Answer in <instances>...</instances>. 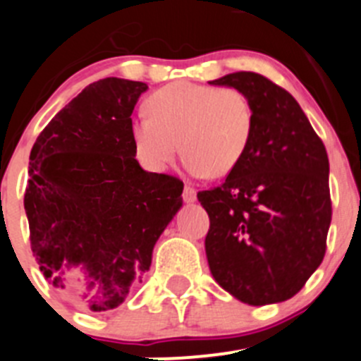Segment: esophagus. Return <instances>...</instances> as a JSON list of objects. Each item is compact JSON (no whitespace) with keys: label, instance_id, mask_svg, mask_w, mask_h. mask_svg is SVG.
Wrapping results in <instances>:
<instances>
[{"label":"esophagus","instance_id":"esophagus-1","mask_svg":"<svg viewBox=\"0 0 361 361\" xmlns=\"http://www.w3.org/2000/svg\"><path fill=\"white\" fill-rule=\"evenodd\" d=\"M182 198H184L185 203H192L196 200V191L192 188H189V185H185L184 191H182Z\"/></svg>","mask_w":361,"mask_h":361}]
</instances>
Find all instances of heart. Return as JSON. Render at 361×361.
<instances>
[{
    "mask_svg": "<svg viewBox=\"0 0 361 361\" xmlns=\"http://www.w3.org/2000/svg\"><path fill=\"white\" fill-rule=\"evenodd\" d=\"M147 114L131 123L130 133L135 154L151 172L166 170L180 145L191 176H228L244 158L255 128V112L244 92L191 82L152 92Z\"/></svg>",
    "mask_w": 361,
    "mask_h": 361,
    "instance_id": "1",
    "label": "heart"
}]
</instances>
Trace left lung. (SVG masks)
<instances>
[{"mask_svg": "<svg viewBox=\"0 0 361 361\" xmlns=\"http://www.w3.org/2000/svg\"><path fill=\"white\" fill-rule=\"evenodd\" d=\"M244 92L255 112L251 144L219 188L198 192L216 283L249 305L279 303L323 262L331 221L326 149L297 99L252 71L210 80Z\"/></svg>", "mask_w": 361, "mask_h": 361, "instance_id": "obj_1", "label": "left lung"}]
</instances>
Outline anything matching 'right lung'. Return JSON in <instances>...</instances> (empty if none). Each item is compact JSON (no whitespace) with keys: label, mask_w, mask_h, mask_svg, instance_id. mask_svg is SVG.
Wrapping results in <instances>:
<instances>
[{"label":"right lung","mask_w":361,"mask_h":361,"mask_svg":"<svg viewBox=\"0 0 361 361\" xmlns=\"http://www.w3.org/2000/svg\"><path fill=\"white\" fill-rule=\"evenodd\" d=\"M144 82L89 84L38 135L24 209L31 251L58 290L80 270L77 295L92 312L116 309L152 262V249L182 207V180L145 172L135 158L131 114Z\"/></svg>","instance_id":"right-lung-1"}]
</instances>
